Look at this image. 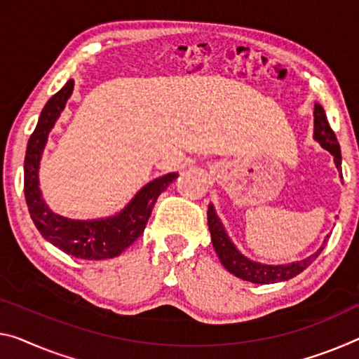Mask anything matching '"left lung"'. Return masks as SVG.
<instances>
[{
	"label": "left lung",
	"mask_w": 359,
	"mask_h": 359,
	"mask_svg": "<svg viewBox=\"0 0 359 359\" xmlns=\"http://www.w3.org/2000/svg\"><path fill=\"white\" fill-rule=\"evenodd\" d=\"M314 140H316L319 144H321L326 151H329L334 156L335 167L339 168L340 178H341V156H340V146L337 142V137L332 128L329 126L326 112L324 109L319 106V104H314ZM208 218V229H210L212 236V244L213 249L217 252V255L222 262L223 266L228 269L231 274L237 276V278L249 280L253 284H273V283H280V280H289L295 278L297 274H300L303 269H306L310 264L316 260L319 253L323 252L324 247H326L327 237L324 239L323 245L310 255L305 260L294 262L289 264H263L252 262L249 258L242 255V253L236 249V245L231 242V239L226 234L222 222L215 213L213 205L208 207L207 212Z\"/></svg>",
	"instance_id": "left-lung-1"
}]
</instances>
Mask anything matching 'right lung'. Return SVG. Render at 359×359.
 I'll use <instances>...</instances> for the list:
<instances>
[{"label": "right lung", "mask_w": 359, "mask_h": 359, "mask_svg": "<svg viewBox=\"0 0 359 359\" xmlns=\"http://www.w3.org/2000/svg\"><path fill=\"white\" fill-rule=\"evenodd\" d=\"M74 91V80H69L43 107L36 128L27 144L24 162V194L30 217L36 229L67 255L81 260H106L118 257L126 247L144 233L147 219L156 205L158 196L170 183L178 178V173H168L147 183L131 198L120 213L99 219H70L49 210L38 187V168L48 135L65 107V102Z\"/></svg>", "instance_id": "right-lung-1"}]
</instances>
